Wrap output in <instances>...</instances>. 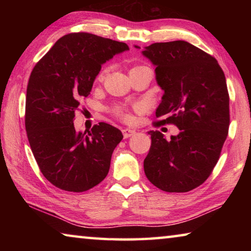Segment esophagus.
<instances>
[{"label": "esophagus", "mask_w": 251, "mask_h": 251, "mask_svg": "<svg viewBox=\"0 0 251 251\" xmlns=\"http://www.w3.org/2000/svg\"><path fill=\"white\" fill-rule=\"evenodd\" d=\"M122 131H123V135H124L125 138H128V137H130V136L135 135V133H136L135 130L129 129V128H125V129H123Z\"/></svg>", "instance_id": "obj_1"}]
</instances>
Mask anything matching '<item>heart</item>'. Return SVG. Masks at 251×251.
I'll list each match as a JSON object with an SVG mask.
<instances>
[{"instance_id":"1","label":"heart","mask_w":251,"mask_h":251,"mask_svg":"<svg viewBox=\"0 0 251 251\" xmlns=\"http://www.w3.org/2000/svg\"><path fill=\"white\" fill-rule=\"evenodd\" d=\"M104 74H105V71L101 72V73L99 75V79H101L104 77ZM115 114L118 116L121 117L122 120H125V121H129L130 120V115L128 113H127V110L123 107H116L115 108Z\"/></svg>"}]
</instances>
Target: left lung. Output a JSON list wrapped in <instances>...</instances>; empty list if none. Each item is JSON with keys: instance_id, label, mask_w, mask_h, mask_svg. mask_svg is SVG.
I'll return each mask as SVG.
<instances>
[{"instance_id": "left-lung-1", "label": "left lung", "mask_w": 251, "mask_h": 251, "mask_svg": "<svg viewBox=\"0 0 251 251\" xmlns=\"http://www.w3.org/2000/svg\"><path fill=\"white\" fill-rule=\"evenodd\" d=\"M142 54L156 67V82L164 91L156 117L166 116L160 123L180 130L169 141L158 130L148 131L145 175L164 192H189L209 177L227 138L226 77L217 59L185 41L154 43Z\"/></svg>"}]
</instances>
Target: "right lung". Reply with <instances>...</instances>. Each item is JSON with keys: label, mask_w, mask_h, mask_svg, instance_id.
<instances>
[{"label": "right lung", "mask_w": 251, "mask_h": 251, "mask_svg": "<svg viewBox=\"0 0 251 251\" xmlns=\"http://www.w3.org/2000/svg\"><path fill=\"white\" fill-rule=\"evenodd\" d=\"M128 45L90 33L63 36L34 66L25 106V128L42 174L57 188L82 193L107 176L110 158L123 139L106 123L76 131L79 101L91 94L101 65Z\"/></svg>", "instance_id": "obj_1"}]
</instances>
